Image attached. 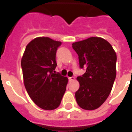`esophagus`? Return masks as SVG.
Returning a JSON list of instances; mask_svg holds the SVG:
<instances>
[{
	"instance_id": "obj_1",
	"label": "esophagus",
	"mask_w": 132,
	"mask_h": 132,
	"mask_svg": "<svg viewBox=\"0 0 132 132\" xmlns=\"http://www.w3.org/2000/svg\"><path fill=\"white\" fill-rule=\"evenodd\" d=\"M68 80H69V82H72L73 80H75V77H68Z\"/></svg>"
}]
</instances>
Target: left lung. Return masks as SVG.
<instances>
[{
  "instance_id": "1",
  "label": "left lung",
  "mask_w": 132,
  "mask_h": 132,
  "mask_svg": "<svg viewBox=\"0 0 132 132\" xmlns=\"http://www.w3.org/2000/svg\"><path fill=\"white\" fill-rule=\"evenodd\" d=\"M72 46L78 55L80 68H86L84 74L77 77L79 88L75 92L76 101L82 109L94 110L104 103L112 89L116 54L111 45L100 37H90Z\"/></svg>"
}]
</instances>
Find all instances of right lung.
<instances>
[{
	"instance_id": "right-lung-1",
	"label": "right lung",
	"mask_w": 132,
	"mask_h": 132,
	"mask_svg": "<svg viewBox=\"0 0 132 132\" xmlns=\"http://www.w3.org/2000/svg\"><path fill=\"white\" fill-rule=\"evenodd\" d=\"M62 42L37 37L27 45L21 59L24 85L32 101L45 110L57 109L66 89L68 78L54 71L56 53Z\"/></svg>"
}]
</instances>
